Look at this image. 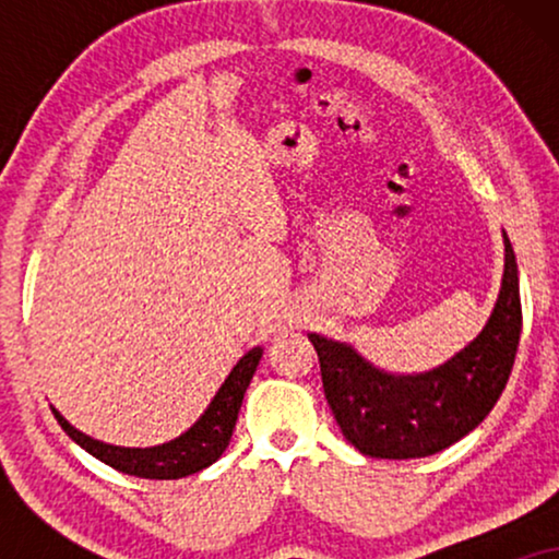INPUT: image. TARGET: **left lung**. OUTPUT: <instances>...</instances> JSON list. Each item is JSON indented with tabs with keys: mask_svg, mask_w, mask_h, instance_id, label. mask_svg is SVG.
Returning a JSON list of instances; mask_svg holds the SVG:
<instances>
[{
	"mask_svg": "<svg viewBox=\"0 0 559 559\" xmlns=\"http://www.w3.org/2000/svg\"><path fill=\"white\" fill-rule=\"evenodd\" d=\"M522 335L519 270L503 231V277L491 318L468 346L425 373H389L354 346L310 333L325 400L358 453L409 461L440 453L484 423L507 386Z\"/></svg>",
	"mask_w": 559,
	"mask_h": 559,
	"instance_id": "1",
	"label": "left lung"
}]
</instances>
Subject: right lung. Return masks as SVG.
Masks as SVG:
<instances>
[{
    "instance_id": "obj_1",
    "label": "right lung",
    "mask_w": 559,
    "mask_h": 559,
    "mask_svg": "<svg viewBox=\"0 0 559 559\" xmlns=\"http://www.w3.org/2000/svg\"><path fill=\"white\" fill-rule=\"evenodd\" d=\"M262 348H251L249 354L239 358V364L234 366L231 373H228L224 384L213 396L209 407L201 417L195 419L193 427H188L180 438L170 442H163V445L155 448H121V445H109V442L88 438L86 432L75 430V427L68 423V419L60 415L56 407L52 415H56L58 425L68 432V438L91 453L98 461L111 465L127 476L136 478H152V480H175L193 476V473L209 468L224 455L228 448V440H231L236 419H239V409L243 402V394H247V386L251 377H254L259 358H262Z\"/></svg>"
}]
</instances>
